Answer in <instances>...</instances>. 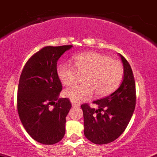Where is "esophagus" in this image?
Listing matches in <instances>:
<instances>
[{
    "mask_svg": "<svg viewBox=\"0 0 157 157\" xmlns=\"http://www.w3.org/2000/svg\"><path fill=\"white\" fill-rule=\"evenodd\" d=\"M72 106H73V107H79V106H80V104H78V103H74L72 101Z\"/></svg>",
    "mask_w": 157,
    "mask_h": 157,
    "instance_id": "obj_1",
    "label": "esophagus"
}]
</instances>
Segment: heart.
Instances as JSON below:
<instances>
[{
	"label": "heart",
	"mask_w": 157,
	"mask_h": 157,
	"mask_svg": "<svg viewBox=\"0 0 157 157\" xmlns=\"http://www.w3.org/2000/svg\"><path fill=\"white\" fill-rule=\"evenodd\" d=\"M72 61L74 67L63 63L56 67L58 78L65 85L75 82L78 73L85 74L82 78L84 83L75 84L64 90V95L72 102L88 99L94 91L98 97L106 96L122 83L123 65L107 55L93 51L86 52L75 56Z\"/></svg>",
	"instance_id": "obj_1"
}]
</instances>
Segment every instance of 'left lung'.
<instances>
[{"label":"left lung","mask_w":157,"mask_h":157,"mask_svg":"<svg viewBox=\"0 0 157 157\" xmlns=\"http://www.w3.org/2000/svg\"><path fill=\"white\" fill-rule=\"evenodd\" d=\"M124 67V76L117 90L101 100L94 101L98 109L82 104L84 134L95 144L113 142L123 133L133 115L136 103L135 83L132 68L119 54Z\"/></svg>","instance_id":"8db88e82"}]
</instances>
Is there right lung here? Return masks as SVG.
Wrapping results in <instances>:
<instances>
[{"mask_svg": "<svg viewBox=\"0 0 157 157\" xmlns=\"http://www.w3.org/2000/svg\"><path fill=\"white\" fill-rule=\"evenodd\" d=\"M72 48L44 47L31 56L19 78V119L29 135L43 144H54L65 135L66 117L72 104L68 98H59L62 84L56 74V63Z\"/></svg>", "mask_w": 157, "mask_h": 157, "instance_id": "add662e5", "label": "right lung"}]
</instances>
